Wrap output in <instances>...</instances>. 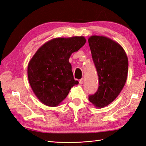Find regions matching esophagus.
<instances>
[{
	"instance_id": "1",
	"label": "esophagus",
	"mask_w": 146,
	"mask_h": 146,
	"mask_svg": "<svg viewBox=\"0 0 146 146\" xmlns=\"http://www.w3.org/2000/svg\"><path fill=\"white\" fill-rule=\"evenodd\" d=\"M83 82H84V79L83 78H82V79H80V81H79V83H80V84H83Z\"/></svg>"
}]
</instances>
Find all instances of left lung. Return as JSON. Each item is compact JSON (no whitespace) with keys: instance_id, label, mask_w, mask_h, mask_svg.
<instances>
[{"instance_id":"left-lung-1","label":"left lung","mask_w":146,"mask_h":146,"mask_svg":"<svg viewBox=\"0 0 146 146\" xmlns=\"http://www.w3.org/2000/svg\"><path fill=\"white\" fill-rule=\"evenodd\" d=\"M88 41L99 81L97 92L88 100L95 107L104 108L117 97L125 84L128 58L122 46L107 37L94 35Z\"/></svg>"}]
</instances>
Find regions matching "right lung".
<instances>
[{"instance_id":"obj_1","label":"right lung","mask_w":146,"mask_h":146,"mask_svg":"<svg viewBox=\"0 0 146 146\" xmlns=\"http://www.w3.org/2000/svg\"><path fill=\"white\" fill-rule=\"evenodd\" d=\"M86 42L83 36L57 38L40 47L27 66V76L34 94L49 107L60 104L71 87L78 85L74 80L69 58Z\"/></svg>"}]
</instances>
